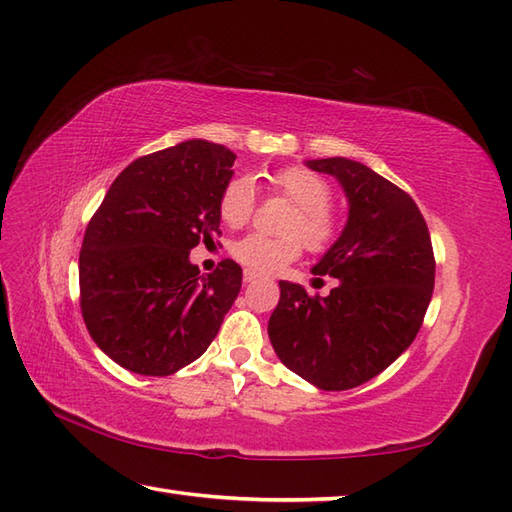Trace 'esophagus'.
Returning <instances> with one entry per match:
<instances>
[{
    "label": "esophagus",
    "mask_w": 512,
    "mask_h": 512,
    "mask_svg": "<svg viewBox=\"0 0 512 512\" xmlns=\"http://www.w3.org/2000/svg\"><path fill=\"white\" fill-rule=\"evenodd\" d=\"M257 279H259V275L253 273V270H244V281H246V284H253V281H257Z\"/></svg>",
    "instance_id": "34e87169"
}]
</instances>
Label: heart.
Here are the masks:
<instances>
[{"label": "heart", "instance_id": "b5f03b06", "mask_svg": "<svg viewBox=\"0 0 512 512\" xmlns=\"http://www.w3.org/2000/svg\"><path fill=\"white\" fill-rule=\"evenodd\" d=\"M273 187L297 204V213L288 224L290 237L246 235L237 239L231 253L239 264L259 275L279 273L286 264L295 262L306 244L312 250H321L332 244L339 231V222L330 209L332 189L317 173L303 167L281 169L273 176ZM255 209V187L246 178H235L226 184L220 198L222 220L239 228L244 226Z\"/></svg>", "mask_w": 512, "mask_h": 512}]
</instances>
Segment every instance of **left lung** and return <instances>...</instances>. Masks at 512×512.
<instances>
[{
	"instance_id": "obj_1",
	"label": "left lung",
	"mask_w": 512,
	"mask_h": 512,
	"mask_svg": "<svg viewBox=\"0 0 512 512\" xmlns=\"http://www.w3.org/2000/svg\"><path fill=\"white\" fill-rule=\"evenodd\" d=\"M345 191L347 222L314 275L339 279L328 297L279 281L268 336L279 361L323 391L367 383L416 339L436 281L429 228L411 195L363 162L306 160Z\"/></svg>"
}]
</instances>
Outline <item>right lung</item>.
I'll return each mask as SVG.
<instances>
[{
	"label": "right lung",
	"mask_w": 512,
	"mask_h": 512,
	"mask_svg": "<svg viewBox=\"0 0 512 512\" xmlns=\"http://www.w3.org/2000/svg\"><path fill=\"white\" fill-rule=\"evenodd\" d=\"M235 154L184 140L134 160L85 228L79 255L81 312L94 343L143 376H171L200 358L242 288L224 259L211 275L191 248L220 233V198Z\"/></svg>",
	"instance_id": "obj_1"
}]
</instances>
